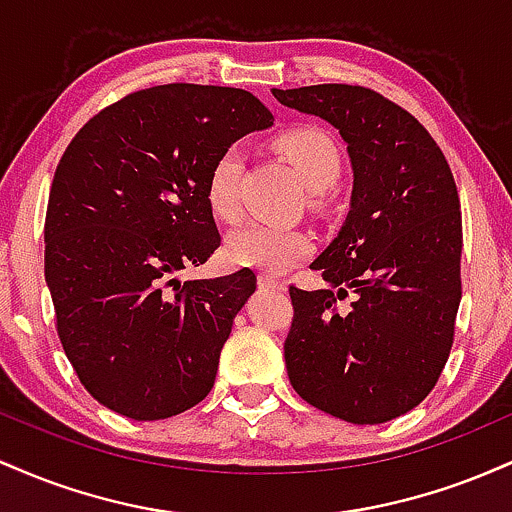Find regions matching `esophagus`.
Listing matches in <instances>:
<instances>
[{
    "instance_id": "1",
    "label": "esophagus",
    "mask_w": 512,
    "mask_h": 512,
    "mask_svg": "<svg viewBox=\"0 0 512 512\" xmlns=\"http://www.w3.org/2000/svg\"><path fill=\"white\" fill-rule=\"evenodd\" d=\"M257 284H260V289H267V291H284L286 289L284 281L274 279V276H269V274L257 276Z\"/></svg>"
}]
</instances>
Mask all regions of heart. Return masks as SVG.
<instances>
[{"label": "heart", "mask_w": 512, "mask_h": 512, "mask_svg": "<svg viewBox=\"0 0 512 512\" xmlns=\"http://www.w3.org/2000/svg\"><path fill=\"white\" fill-rule=\"evenodd\" d=\"M274 149L291 163L296 175L310 192H325L342 173L339 146L325 129L298 125L276 134ZM243 156L238 146L223 149L211 163L207 175V202L219 219H236L238 180ZM313 252V238L301 228H281L272 223L250 221L228 233L223 255L233 267L284 272L291 264L305 260Z\"/></svg>", "instance_id": "heart-1"}]
</instances>
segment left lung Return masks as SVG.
I'll return each mask as SVG.
<instances>
[{"mask_svg": "<svg viewBox=\"0 0 512 512\" xmlns=\"http://www.w3.org/2000/svg\"><path fill=\"white\" fill-rule=\"evenodd\" d=\"M332 122L354 166L351 211L310 269L334 289L289 286L293 390L349 424H385L428 397L448 363L462 298L455 178L414 115L366 86L274 88ZM352 296L349 306L339 300Z\"/></svg>", "mask_w": 512, "mask_h": 512, "instance_id": "obj_1", "label": "left lung"}]
</instances>
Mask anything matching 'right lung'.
<instances>
[{
    "label": "right lung",
    "mask_w": 512,
    "mask_h": 512,
    "mask_svg": "<svg viewBox=\"0 0 512 512\" xmlns=\"http://www.w3.org/2000/svg\"><path fill=\"white\" fill-rule=\"evenodd\" d=\"M272 120L243 88L163 84L103 108L64 151L45 216V281L64 354L103 407L158 421L214 387L257 279L240 269L180 284L175 274L221 245L211 163Z\"/></svg>",
    "instance_id": "obj_1"
}]
</instances>
